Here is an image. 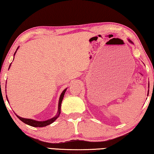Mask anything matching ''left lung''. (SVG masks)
<instances>
[{
    "instance_id": "obj_1",
    "label": "left lung",
    "mask_w": 154,
    "mask_h": 154,
    "mask_svg": "<svg viewBox=\"0 0 154 154\" xmlns=\"http://www.w3.org/2000/svg\"><path fill=\"white\" fill-rule=\"evenodd\" d=\"M128 41H129V42H130V43H132V41H130V39H128Z\"/></svg>"
}]
</instances>
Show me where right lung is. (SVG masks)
Listing matches in <instances>:
<instances>
[{"mask_svg":"<svg viewBox=\"0 0 154 154\" xmlns=\"http://www.w3.org/2000/svg\"><path fill=\"white\" fill-rule=\"evenodd\" d=\"M19 48V47H18ZM17 48V49H18ZM17 49H16V51L14 53V56L15 53H16V51L17 50ZM11 66V64H10L9 67ZM67 88L66 89H64L63 90V92H62L60 96V99H59V103H58V113H57V115L55 116L53 118H51L48 119V120H46V121H36V120H34V119H27V118H21V117L18 116L17 115H16L17 117L18 118H19L21 121L24 122V123L28 125H29V126H33V127H44V126H48V125L51 124V123H53V122L56 120V119L58 118L59 116H60V108H61V104H62V99L64 98V94L66 92V90ZM9 103V100H7Z\"/></svg>","mask_w":154,"mask_h":154,"instance_id":"1","label":"right lung"}]
</instances>
